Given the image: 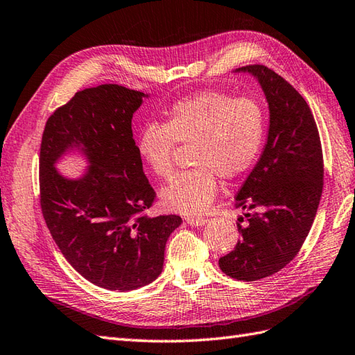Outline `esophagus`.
Listing matches in <instances>:
<instances>
[{
	"instance_id": "obj_1",
	"label": "esophagus",
	"mask_w": 355,
	"mask_h": 355,
	"mask_svg": "<svg viewBox=\"0 0 355 355\" xmlns=\"http://www.w3.org/2000/svg\"><path fill=\"white\" fill-rule=\"evenodd\" d=\"M185 221L189 224V226L198 227V226H203V224H205L207 220H206V218H202V217H187Z\"/></svg>"
}]
</instances>
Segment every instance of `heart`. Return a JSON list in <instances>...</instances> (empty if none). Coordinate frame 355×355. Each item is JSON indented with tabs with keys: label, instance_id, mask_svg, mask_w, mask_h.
Wrapping results in <instances>:
<instances>
[{
	"label": "heart",
	"instance_id": "1",
	"mask_svg": "<svg viewBox=\"0 0 355 355\" xmlns=\"http://www.w3.org/2000/svg\"><path fill=\"white\" fill-rule=\"evenodd\" d=\"M265 112L252 98L203 92L178 101L164 123L150 122L138 134V152L155 176L175 173L176 143H194L191 170L182 171L162 189L170 211L197 215L207 211L217 194V176L235 179L253 166L262 149Z\"/></svg>",
	"mask_w": 355,
	"mask_h": 355
}]
</instances>
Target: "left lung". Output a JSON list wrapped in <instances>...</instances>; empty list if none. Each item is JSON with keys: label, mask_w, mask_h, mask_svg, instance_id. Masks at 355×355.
<instances>
[{"label": "left lung", "mask_w": 355, "mask_h": 355, "mask_svg": "<svg viewBox=\"0 0 355 355\" xmlns=\"http://www.w3.org/2000/svg\"><path fill=\"white\" fill-rule=\"evenodd\" d=\"M257 78L270 107V129L256 167L236 194L254 209L236 223L241 239L218 265L229 277L254 282L286 266L300 252L321 200L324 159L318 126L304 98L263 64L238 69Z\"/></svg>", "instance_id": "left-lung-1"}]
</instances>
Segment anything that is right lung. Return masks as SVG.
Returning <instances> with one entry per match:
<instances>
[{
  "label": "right lung",
  "mask_w": 355,
  "mask_h": 355,
  "mask_svg": "<svg viewBox=\"0 0 355 355\" xmlns=\"http://www.w3.org/2000/svg\"><path fill=\"white\" fill-rule=\"evenodd\" d=\"M141 92L117 84L85 89L57 108L42 135L39 158L43 218L66 261L99 288L134 291L158 277L179 215L148 217L153 188L132 137ZM91 166L80 180L53 167L67 150Z\"/></svg>",
  "instance_id": "obj_1"
}]
</instances>
